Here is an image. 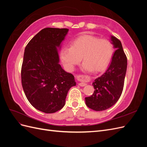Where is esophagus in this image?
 Here are the masks:
<instances>
[{
  "instance_id": "esophagus-1",
  "label": "esophagus",
  "mask_w": 147,
  "mask_h": 147,
  "mask_svg": "<svg viewBox=\"0 0 147 147\" xmlns=\"http://www.w3.org/2000/svg\"><path fill=\"white\" fill-rule=\"evenodd\" d=\"M78 84H79V85L80 86H85L86 84L85 83H84V82H80V83H78Z\"/></svg>"
}]
</instances>
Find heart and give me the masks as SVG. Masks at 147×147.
Returning <instances> with one entry per match:
<instances>
[{
    "mask_svg": "<svg viewBox=\"0 0 147 147\" xmlns=\"http://www.w3.org/2000/svg\"><path fill=\"white\" fill-rule=\"evenodd\" d=\"M113 55V47L109 40L83 35L74 40L70 48H63L61 58L69 70H73L82 58L83 70L99 72L107 67Z\"/></svg>",
    "mask_w": 147,
    "mask_h": 147,
    "instance_id": "heart-1",
    "label": "heart"
}]
</instances>
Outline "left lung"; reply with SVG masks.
<instances>
[{"label":"left lung","mask_w":147,"mask_h":147,"mask_svg":"<svg viewBox=\"0 0 147 147\" xmlns=\"http://www.w3.org/2000/svg\"><path fill=\"white\" fill-rule=\"evenodd\" d=\"M112 43L117 50L106 72L93 82V94L85 97L86 104L95 111H103L113 106L119 99L123 90L127 69V57L121 43L112 36Z\"/></svg>","instance_id":"left-lung-1"}]
</instances>
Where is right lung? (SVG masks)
Returning a JSON list of instances; mask_svg holds the SVG:
<instances>
[{"label": "right lung", "instance_id": "1", "mask_svg": "<svg viewBox=\"0 0 147 147\" xmlns=\"http://www.w3.org/2000/svg\"><path fill=\"white\" fill-rule=\"evenodd\" d=\"M68 31L66 28H45L25 48L21 72L22 86L30 104L46 113L63 108L70 88L76 85L74 75L66 72L59 64L56 48Z\"/></svg>", "mask_w": 147, "mask_h": 147}]
</instances>
